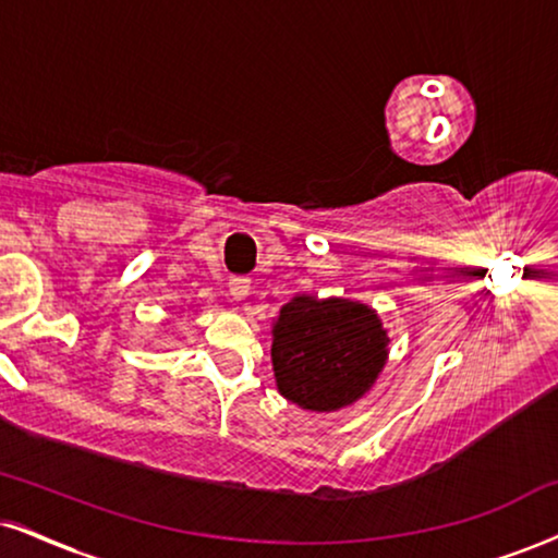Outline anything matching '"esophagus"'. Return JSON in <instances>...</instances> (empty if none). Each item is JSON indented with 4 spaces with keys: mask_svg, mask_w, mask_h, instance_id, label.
Returning <instances> with one entry per match:
<instances>
[{
    "mask_svg": "<svg viewBox=\"0 0 558 558\" xmlns=\"http://www.w3.org/2000/svg\"><path fill=\"white\" fill-rule=\"evenodd\" d=\"M227 287H230V294L235 300H243V298H247V294H251V279H247V277H230Z\"/></svg>",
    "mask_w": 558,
    "mask_h": 558,
    "instance_id": "esophagus-1",
    "label": "esophagus"
}]
</instances>
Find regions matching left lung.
Here are the masks:
<instances>
[{
  "label": "left lung",
  "mask_w": 558,
  "mask_h": 558,
  "mask_svg": "<svg viewBox=\"0 0 558 558\" xmlns=\"http://www.w3.org/2000/svg\"><path fill=\"white\" fill-rule=\"evenodd\" d=\"M279 393L307 411H339L373 388L388 360V331L362 302L300 294L274 323Z\"/></svg>",
  "instance_id": "obj_1"
}]
</instances>
